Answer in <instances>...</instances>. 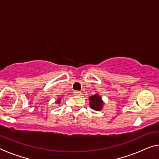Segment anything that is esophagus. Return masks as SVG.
<instances>
[{"label":"esophagus","instance_id":"34e87169","mask_svg":"<svg viewBox=\"0 0 159 159\" xmlns=\"http://www.w3.org/2000/svg\"><path fill=\"white\" fill-rule=\"evenodd\" d=\"M73 93H74V95H75V96H80L81 95V92L79 91H75Z\"/></svg>","mask_w":159,"mask_h":159}]
</instances>
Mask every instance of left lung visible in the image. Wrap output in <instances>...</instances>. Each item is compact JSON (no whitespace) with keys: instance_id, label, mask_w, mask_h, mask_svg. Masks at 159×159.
<instances>
[{"instance_id":"obj_1","label":"left lung","mask_w":159,"mask_h":159,"mask_svg":"<svg viewBox=\"0 0 159 159\" xmlns=\"http://www.w3.org/2000/svg\"><path fill=\"white\" fill-rule=\"evenodd\" d=\"M90 106L91 108L96 111H101L102 108L103 106V101L101 100V97L98 95H93L90 97Z\"/></svg>"}]
</instances>
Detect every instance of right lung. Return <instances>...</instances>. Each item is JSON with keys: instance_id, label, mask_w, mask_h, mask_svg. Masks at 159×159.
Masks as SVG:
<instances>
[{"instance_id": "obj_1", "label": "right lung", "mask_w": 159, "mask_h": 159, "mask_svg": "<svg viewBox=\"0 0 159 159\" xmlns=\"http://www.w3.org/2000/svg\"><path fill=\"white\" fill-rule=\"evenodd\" d=\"M60 101H61V99H59V98H58V100L57 101V103H60Z\"/></svg>"}]
</instances>
